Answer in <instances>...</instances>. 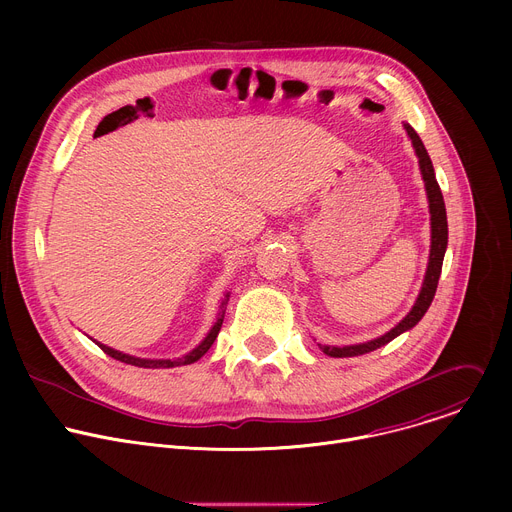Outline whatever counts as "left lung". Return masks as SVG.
<instances>
[{"mask_svg":"<svg viewBox=\"0 0 512 512\" xmlns=\"http://www.w3.org/2000/svg\"><path fill=\"white\" fill-rule=\"evenodd\" d=\"M407 135L413 141L415 154L419 158V168L423 174V182H425V190H427V198H429V212H431V251H429V263H427V273L423 279V287L419 291V298L413 306V310L385 336L375 338L371 342L364 344H354V346H322V352L334 358H344V356H358V354H367L371 350H377L385 344H389L393 338H397L399 334H403L405 330L413 328L427 312V308L433 302L435 289H437V281H440L442 275V263H444V255H446V247H448V216H446V204H444V196L440 190V184L435 180V172H433V164L427 156V150L423 141L419 139V135L415 133V129L411 125H405Z\"/></svg>","mask_w":512,"mask_h":512,"instance_id":"1","label":"left lung"}]
</instances>
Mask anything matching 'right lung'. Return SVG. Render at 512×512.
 I'll use <instances>...</instances> for the list:
<instances>
[{
	"label": "right lung",
	"instance_id": "add662e5",
	"mask_svg": "<svg viewBox=\"0 0 512 512\" xmlns=\"http://www.w3.org/2000/svg\"><path fill=\"white\" fill-rule=\"evenodd\" d=\"M223 306H225V302H223ZM225 314V312H223ZM223 318L225 316H221L216 320V324L212 326V330L208 332V336L192 350V352H188L186 356H182V358H176V360H148V358H135V356H129V354H123V352H117V350H113V348H109V346H105V344H99L101 346V350L105 352V354H109L111 358H115V360H121V362H125V364H133V367H143V369H172V367H182V364H192V362H196L200 356H204L206 354V350L212 346V342L216 340V336H218V332H221V326H223Z\"/></svg>",
	"mask_w": 512,
	"mask_h": 512
}]
</instances>
